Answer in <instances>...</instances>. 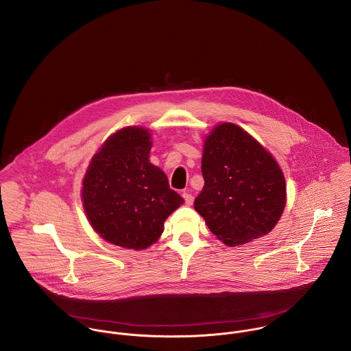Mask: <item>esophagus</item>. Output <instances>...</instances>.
<instances>
[{
	"label": "esophagus",
	"instance_id": "obj_1",
	"mask_svg": "<svg viewBox=\"0 0 351 351\" xmlns=\"http://www.w3.org/2000/svg\"><path fill=\"white\" fill-rule=\"evenodd\" d=\"M182 197H184V200H185V204H186V206H191V204L193 203V196L191 195V192H189V191H184Z\"/></svg>",
	"mask_w": 351,
	"mask_h": 351
}]
</instances>
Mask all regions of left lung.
Returning a JSON list of instances; mask_svg holds the SVG:
<instances>
[{
	"label": "left lung",
	"mask_w": 351,
	"mask_h": 351,
	"mask_svg": "<svg viewBox=\"0 0 351 351\" xmlns=\"http://www.w3.org/2000/svg\"><path fill=\"white\" fill-rule=\"evenodd\" d=\"M204 186L195 210L228 246L269 233L286 204V182L274 156L246 130L225 122L206 137Z\"/></svg>",
	"instance_id": "obj_1"
}]
</instances>
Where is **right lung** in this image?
I'll list each match as a JSON object with an SVG mask.
<instances>
[{"instance_id": "1", "label": "right lung", "mask_w": 351, "mask_h": 351, "mask_svg": "<svg viewBox=\"0 0 351 351\" xmlns=\"http://www.w3.org/2000/svg\"><path fill=\"white\" fill-rule=\"evenodd\" d=\"M149 130L126 126L94 155L82 199L93 229L121 247L141 250L163 233V223L184 199L166 174L149 162Z\"/></svg>"}]
</instances>
